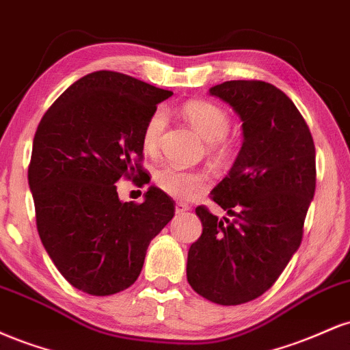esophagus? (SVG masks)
I'll use <instances>...</instances> for the list:
<instances>
[{
    "label": "esophagus",
    "mask_w": 350,
    "mask_h": 350,
    "mask_svg": "<svg viewBox=\"0 0 350 350\" xmlns=\"http://www.w3.org/2000/svg\"><path fill=\"white\" fill-rule=\"evenodd\" d=\"M189 207L187 204H184V202H176V214H184V212H187L189 211Z\"/></svg>",
    "instance_id": "34e87169"
}]
</instances>
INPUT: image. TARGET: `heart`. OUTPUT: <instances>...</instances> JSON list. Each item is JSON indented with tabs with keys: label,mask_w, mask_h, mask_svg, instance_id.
Wrapping results in <instances>:
<instances>
[{
	"label": "heart",
	"mask_w": 350,
	"mask_h": 350,
	"mask_svg": "<svg viewBox=\"0 0 350 350\" xmlns=\"http://www.w3.org/2000/svg\"><path fill=\"white\" fill-rule=\"evenodd\" d=\"M183 113L189 123L207 139V150L211 154H226L228 151L227 131L230 128V118L224 108L206 100H192L183 107ZM164 126H166V113L163 108H156L143 128L142 142L144 150L150 152L156 151ZM154 183L164 194L186 200L206 186L207 174L204 171L183 170L167 164L154 172Z\"/></svg>",
	"instance_id": "b5f03b06"
}]
</instances>
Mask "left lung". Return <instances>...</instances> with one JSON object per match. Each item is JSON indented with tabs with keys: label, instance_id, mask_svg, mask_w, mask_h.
Here are the masks:
<instances>
[{
	"label": "left lung",
	"instance_id": "obj_1",
	"mask_svg": "<svg viewBox=\"0 0 350 350\" xmlns=\"http://www.w3.org/2000/svg\"><path fill=\"white\" fill-rule=\"evenodd\" d=\"M242 118L243 144L211 199L234 220L196 208L202 235L187 253V281L222 304L248 303L270 290L303 240L316 189V150L303 115L286 94L262 80L211 88Z\"/></svg>",
	"mask_w": 350,
	"mask_h": 350
}]
</instances>
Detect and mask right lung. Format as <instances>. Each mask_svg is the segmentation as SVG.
<instances>
[{
	"label": "right lung",
	"instance_id": "obj_1",
	"mask_svg": "<svg viewBox=\"0 0 350 350\" xmlns=\"http://www.w3.org/2000/svg\"><path fill=\"white\" fill-rule=\"evenodd\" d=\"M163 90L130 75L97 70L79 79L42 116L27 180L36 226L57 270L94 296L126 290L148 245L174 217V200L150 187L144 202H122L115 183H150L143 128Z\"/></svg>",
	"mask_w": 350,
	"mask_h": 350
}]
</instances>
